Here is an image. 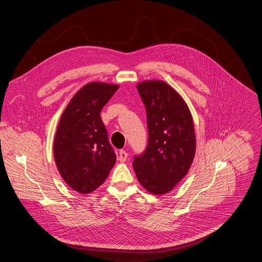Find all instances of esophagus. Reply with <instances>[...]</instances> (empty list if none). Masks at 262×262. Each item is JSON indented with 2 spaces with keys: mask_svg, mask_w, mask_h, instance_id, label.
<instances>
[{
  "mask_svg": "<svg viewBox=\"0 0 262 262\" xmlns=\"http://www.w3.org/2000/svg\"><path fill=\"white\" fill-rule=\"evenodd\" d=\"M127 156H128V154L126 153V151H125V150H120L119 156H118V160L121 161V162H125V161H126V159H127Z\"/></svg>",
  "mask_w": 262,
  "mask_h": 262,
  "instance_id": "esophagus-1",
  "label": "esophagus"
}]
</instances>
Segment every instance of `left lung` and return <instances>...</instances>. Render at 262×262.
I'll return each mask as SVG.
<instances>
[{"label": "left lung", "mask_w": 262, "mask_h": 262, "mask_svg": "<svg viewBox=\"0 0 262 262\" xmlns=\"http://www.w3.org/2000/svg\"><path fill=\"white\" fill-rule=\"evenodd\" d=\"M137 88L146 110L148 140L133 165L142 187L163 194L187 174L192 163L193 122L185 101L167 83L149 80Z\"/></svg>", "instance_id": "1"}]
</instances>
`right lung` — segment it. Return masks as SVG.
<instances>
[{"label": "right lung", "instance_id": "obj_1", "mask_svg": "<svg viewBox=\"0 0 262 262\" xmlns=\"http://www.w3.org/2000/svg\"><path fill=\"white\" fill-rule=\"evenodd\" d=\"M119 86L91 82L81 88L62 113L54 140V158L63 181L89 193L107 179L116 154L100 112Z\"/></svg>", "mask_w": 262, "mask_h": 262}]
</instances>
